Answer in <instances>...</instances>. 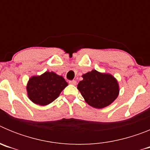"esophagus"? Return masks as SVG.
Returning a JSON list of instances; mask_svg holds the SVG:
<instances>
[{
  "label": "esophagus",
  "mask_w": 150,
  "mask_h": 150,
  "mask_svg": "<svg viewBox=\"0 0 150 150\" xmlns=\"http://www.w3.org/2000/svg\"><path fill=\"white\" fill-rule=\"evenodd\" d=\"M69 83L71 85H74V86H75V85L76 84V82L75 81V80H71V81H69Z\"/></svg>",
  "instance_id": "34e87169"
}]
</instances>
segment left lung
Wrapping results in <instances>:
<instances>
[{"mask_svg":"<svg viewBox=\"0 0 150 150\" xmlns=\"http://www.w3.org/2000/svg\"><path fill=\"white\" fill-rule=\"evenodd\" d=\"M83 80L77 85L85 101L97 109L110 105L120 94L117 79L112 74L96 70L83 74Z\"/></svg>","mask_w":150,"mask_h":150,"instance_id":"8db88e82","label":"left lung"}]
</instances>
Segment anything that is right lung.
<instances>
[{
	"instance_id": "1",
	"label": "right lung",
	"mask_w": 150,
	"mask_h": 150,
	"mask_svg": "<svg viewBox=\"0 0 150 150\" xmlns=\"http://www.w3.org/2000/svg\"><path fill=\"white\" fill-rule=\"evenodd\" d=\"M67 86L68 83L62 76L52 71H46L41 75L30 76L26 86L28 98L38 105H48Z\"/></svg>"
}]
</instances>
